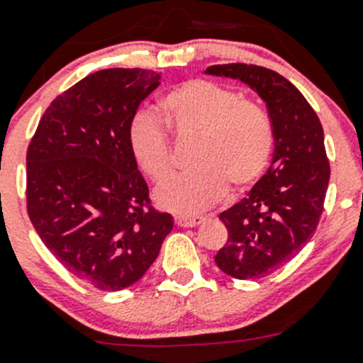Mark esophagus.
Masks as SVG:
<instances>
[{"label":"esophagus","instance_id":"esophagus-1","mask_svg":"<svg viewBox=\"0 0 363 363\" xmlns=\"http://www.w3.org/2000/svg\"><path fill=\"white\" fill-rule=\"evenodd\" d=\"M203 216H177L175 223L182 228H193V226H199L203 223Z\"/></svg>","mask_w":363,"mask_h":363}]
</instances>
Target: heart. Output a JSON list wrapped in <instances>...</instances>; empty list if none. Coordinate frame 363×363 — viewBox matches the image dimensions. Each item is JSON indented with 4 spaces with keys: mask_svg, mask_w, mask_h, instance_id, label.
<instances>
[{
    "mask_svg": "<svg viewBox=\"0 0 363 363\" xmlns=\"http://www.w3.org/2000/svg\"><path fill=\"white\" fill-rule=\"evenodd\" d=\"M164 119L177 138H195L191 170L156 191L160 207L193 214L218 202L228 191L250 188L265 172L274 147L269 116L258 105L226 86L191 80L161 101ZM128 144L140 170L151 181L172 174V144L163 123L151 112L131 119Z\"/></svg>",
    "mask_w": 363,
    "mask_h": 363,
    "instance_id": "1",
    "label": "heart"
}]
</instances>
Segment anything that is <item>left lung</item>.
Returning <instances> with one entry per match:
<instances>
[{
	"label": "left lung",
	"mask_w": 363,
	"mask_h": 363,
	"mask_svg": "<svg viewBox=\"0 0 363 363\" xmlns=\"http://www.w3.org/2000/svg\"><path fill=\"white\" fill-rule=\"evenodd\" d=\"M205 73L246 84L265 101L272 123V164L246 199L219 214L228 240L214 258L235 279H259L290 262L316 232L330 179L323 128L302 93L272 69L232 63Z\"/></svg>",
	"instance_id": "obj_1"
}]
</instances>
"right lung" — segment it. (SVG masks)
<instances>
[{
    "mask_svg": "<svg viewBox=\"0 0 363 363\" xmlns=\"http://www.w3.org/2000/svg\"><path fill=\"white\" fill-rule=\"evenodd\" d=\"M160 79L142 68L91 73L50 104L29 144V219L47 250L98 290L137 283L174 228L170 214L149 207L128 144Z\"/></svg>",
    "mask_w": 363,
    "mask_h": 363,
    "instance_id": "1",
    "label": "right lung"
}]
</instances>
